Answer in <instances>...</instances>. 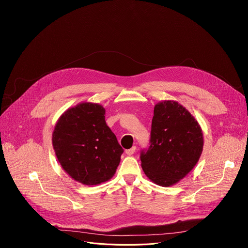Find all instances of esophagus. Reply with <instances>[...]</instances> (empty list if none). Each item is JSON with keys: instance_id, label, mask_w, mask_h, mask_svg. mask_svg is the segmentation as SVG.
<instances>
[{"instance_id": "34e87169", "label": "esophagus", "mask_w": 248, "mask_h": 248, "mask_svg": "<svg viewBox=\"0 0 248 248\" xmlns=\"http://www.w3.org/2000/svg\"><path fill=\"white\" fill-rule=\"evenodd\" d=\"M135 150H136V146H132L130 149H128V150H125V153H126V155L130 156V155H133V154H134Z\"/></svg>"}]
</instances>
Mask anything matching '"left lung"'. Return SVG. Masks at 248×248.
Wrapping results in <instances>:
<instances>
[{
    "label": "left lung",
    "mask_w": 248,
    "mask_h": 248,
    "mask_svg": "<svg viewBox=\"0 0 248 248\" xmlns=\"http://www.w3.org/2000/svg\"><path fill=\"white\" fill-rule=\"evenodd\" d=\"M203 144L202 129L184 106L161 101L154 107L150 146L141 152V167L154 184L171 186L195 167Z\"/></svg>",
    "instance_id": "obj_1"
}]
</instances>
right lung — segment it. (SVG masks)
I'll return each instance as SVG.
<instances>
[{
  "instance_id": "right-lung-1",
  "label": "right lung",
  "mask_w": 248,
  "mask_h": 248,
  "mask_svg": "<svg viewBox=\"0 0 248 248\" xmlns=\"http://www.w3.org/2000/svg\"><path fill=\"white\" fill-rule=\"evenodd\" d=\"M105 109L83 102L58 120L52 143L63 170L75 181L96 186L113 178L124 149L105 121Z\"/></svg>"
}]
</instances>
